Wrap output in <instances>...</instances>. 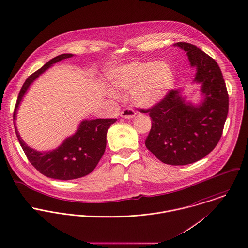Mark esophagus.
Masks as SVG:
<instances>
[{
  "mask_svg": "<svg viewBox=\"0 0 248 248\" xmlns=\"http://www.w3.org/2000/svg\"><path fill=\"white\" fill-rule=\"evenodd\" d=\"M135 111L133 110V109H131V108H125V109H124L122 112H121V117L122 118H124V119H127V120H129V119H132V118H134L135 117Z\"/></svg>",
  "mask_w": 248,
  "mask_h": 248,
  "instance_id": "34e87169",
  "label": "esophagus"
}]
</instances>
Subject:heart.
Returning <instances> with one entry per match:
<instances>
[{"label":"heart","mask_w":248,"mask_h":248,"mask_svg":"<svg viewBox=\"0 0 248 248\" xmlns=\"http://www.w3.org/2000/svg\"><path fill=\"white\" fill-rule=\"evenodd\" d=\"M111 86L120 91H130L134 103L141 107H152L166 99L175 86L172 68L164 61H134L109 72ZM106 94L115 97L111 89Z\"/></svg>","instance_id":"heart-1"}]
</instances>
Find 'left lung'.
<instances>
[{"label": "left lung", "instance_id": "obj_1", "mask_svg": "<svg viewBox=\"0 0 248 248\" xmlns=\"http://www.w3.org/2000/svg\"><path fill=\"white\" fill-rule=\"evenodd\" d=\"M173 46L186 52L196 70L193 83L200 85V99L194 103L182 90H172L162 102L147 110L152 126L146 147L163 163L183 166L204 158L217 145L229 103L216 60L190 43Z\"/></svg>", "mask_w": 248, "mask_h": 248}]
</instances>
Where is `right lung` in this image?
I'll use <instances>...</instances> for the list:
<instances>
[{
	"label": "right lung",
	"mask_w": 248,
	"mask_h": 248,
	"mask_svg": "<svg viewBox=\"0 0 248 248\" xmlns=\"http://www.w3.org/2000/svg\"><path fill=\"white\" fill-rule=\"evenodd\" d=\"M74 56L60 54L47 62L25 81L16 102L13 121L18 141L31 165L47 177L58 180H72L83 177L94 170L106 148V134L117 119L82 120L77 131L67 137L56 149L39 151L28 146L21 138L16 126L19 106L31 84L53 64Z\"/></svg>",
	"instance_id": "obj_1"
}]
</instances>
